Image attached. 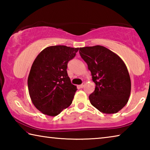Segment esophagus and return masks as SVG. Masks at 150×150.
I'll list each match as a JSON object with an SVG mask.
<instances>
[{
  "label": "esophagus",
  "instance_id": "1",
  "mask_svg": "<svg viewBox=\"0 0 150 150\" xmlns=\"http://www.w3.org/2000/svg\"><path fill=\"white\" fill-rule=\"evenodd\" d=\"M84 86H85V83H83V84H81V85H79V87L80 88H83V87H84Z\"/></svg>",
  "mask_w": 150,
  "mask_h": 150
}]
</instances>
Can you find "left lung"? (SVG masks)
<instances>
[{"instance_id": "obj_1", "label": "left lung", "mask_w": 150, "mask_h": 150, "mask_svg": "<svg viewBox=\"0 0 150 150\" xmlns=\"http://www.w3.org/2000/svg\"><path fill=\"white\" fill-rule=\"evenodd\" d=\"M82 59L91 72L95 89L88 96L101 112L114 114L128 103L131 91L130 75L121 58L101 45L79 48Z\"/></svg>"}]
</instances>
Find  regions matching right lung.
Listing matches in <instances>:
<instances>
[{"instance_id":"right-lung-1","label":"right lung","mask_w":150,"mask_h":150,"mask_svg":"<svg viewBox=\"0 0 150 150\" xmlns=\"http://www.w3.org/2000/svg\"><path fill=\"white\" fill-rule=\"evenodd\" d=\"M79 48L54 45L45 48L35 58L28 79L29 94L38 110L57 116L72 103L77 87L67 75V63Z\"/></svg>"}]
</instances>
